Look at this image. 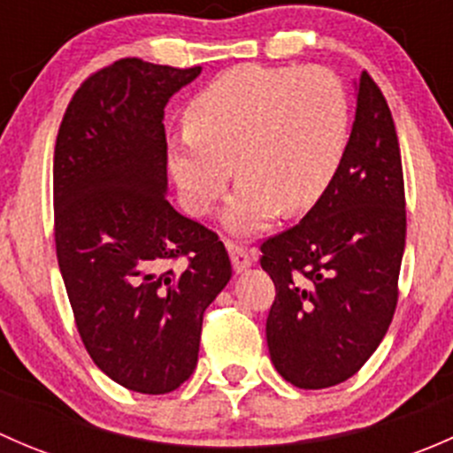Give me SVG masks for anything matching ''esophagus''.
<instances>
[{
    "label": "esophagus",
    "mask_w": 453,
    "mask_h": 453,
    "mask_svg": "<svg viewBox=\"0 0 453 453\" xmlns=\"http://www.w3.org/2000/svg\"><path fill=\"white\" fill-rule=\"evenodd\" d=\"M227 252H230L232 267H234L236 272H243V269H248L254 260L252 250H245L243 245L234 243V241H227Z\"/></svg>",
    "instance_id": "esophagus-1"
}]
</instances>
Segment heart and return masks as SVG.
Masks as SVG:
<instances>
[{"label":"heart","instance_id":"1","mask_svg":"<svg viewBox=\"0 0 453 453\" xmlns=\"http://www.w3.org/2000/svg\"><path fill=\"white\" fill-rule=\"evenodd\" d=\"M184 118L188 134L171 155L181 203L195 217L212 212L234 164L241 184L226 221L254 232L276 210L298 214L322 197L340 168L350 116L333 72L248 63L201 87Z\"/></svg>","mask_w":453,"mask_h":453}]
</instances>
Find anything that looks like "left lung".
<instances>
[{"mask_svg":"<svg viewBox=\"0 0 453 453\" xmlns=\"http://www.w3.org/2000/svg\"><path fill=\"white\" fill-rule=\"evenodd\" d=\"M405 186L395 120L364 72L357 113L335 177L304 219L260 243L276 298L267 346L303 390L353 377L377 350L399 303Z\"/></svg>","mask_w":453,"mask_h":453,"instance_id":"obj_1","label":"left lung"}]
</instances>
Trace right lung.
<instances>
[{
  "label": "right lung",
  "instance_id": "1",
  "mask_svg": "<svg viewBox=\"0 0 453 453\" xmlns=\"http://www.w3.org/2000/svg\"><path fill=\"white\" fill-rule=\"evenodd\" d=\"M195 67L120 58L81 83L54 146V243L76 328L142 395L197 366L201 322L232 276L217 232L168 203L164 107Z\"/></svg>",
  "mask_w": 453,
  "mask_h": 453
}]
</instances>
